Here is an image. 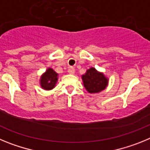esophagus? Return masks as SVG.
Returning <instances> with one entry per match:
<instances>
[{
    "label": "esophagus",
    "instance_id": "obj_1",
    "mask_svg": "<svg viewBox=\"0 0 150 150\" xmlns=\"http://www.w3.org/2000/svg\"><path fill=\"white\" fill-rule=\"evenodd\" d=\"M67 72H68V74H74V73H75V69H74L73 67H69L68 70H67Z\"/></svg>",
    "mask_w": 150,
    "mask_h": 150
}]
</instances>
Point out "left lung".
<instances>
[{
    "label": "left lung",
    "mask_w": 150,
    "mask_h": 150,
    "mask_svg": "<svg viewBox=\"0 0 150 150\" xmlns=\"http://www.w3.org/2000/svg\"><path fill=\"white\" fill-rule=\"evenodd\" d=\"M83 86L88 93H99L104 90L108 85L109 79L102 72L95 68L88 69L86 74L82 75Z\"/></svg>",
    "instance_id": "1"
}]
</instances>
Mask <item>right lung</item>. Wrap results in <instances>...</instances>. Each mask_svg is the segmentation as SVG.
<instances>
[{"label":"right lung","instance_id":"add662e5","mask_svg":"<svg viewBox=\"0 0 150 150\" xmlns=\"http://www.w3.org/2000/svg\"><path fill=\"white\" fill-rule=\"evenodd\" d=\"M59 79V74L53 69L49 67L43 73L40 79V85L44 90H52L55 87L57 81Z\"/></svg>","mask_w":150,"mask_h":150}]
</instances>
